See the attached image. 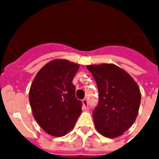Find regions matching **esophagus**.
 I'll use <instances>...</instances> for the list:
<instances>
[{
	"mask_svg": "<svg viewBox=\"0 0 159 159\" xmlns=\"http://www.w3.org/2000/svg\"><path fill=\"white\" fill-rule=\"evenodd\" d=\"M82 107L84 110H87L88 109V100L87 98L82 100Z\"/></svg>",
	"mask_w": 159,
	"mask_h": 159,
	"instance_id": "esophagus-1",
	"label": "esophagus"
}]
</instances>
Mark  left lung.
Masks as SVG:
<instances>
[{"label":"left lung","mask_w":159,"mask_h":159,"mask_svg":"<svg viewBox=\"0 0 159 159\" xmlns=\"http://www.w3.org/2000/svg\"><path fill=\"white\" fill-rule=\"evenodd\" d=\"M97 82L99 101L92 116L101 134L116 138L128 129L138 116L141 94L138 85L115 64L88 65Z\"/></svg>","instance_id":"left-lung-1"}]
</instances>
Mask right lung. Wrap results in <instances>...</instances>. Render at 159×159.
Listing matches in <instances>:
<instances>
[{"label":"right lung","instance_id":"add662e5","mask_svg":"<svg viewBox=\"0 0 159 159\" xmlns=\"http://www.w3.org/2000/svg\"><path fill=\"white\" fill-rule=\"evenodd\" d=\"M79 64L55 59L41 68L30 90V103L36 121L46 133L61 137L68 133L82 113L72 80Z\"/></svg>","mask_w":159,"mask_h":159}]
</instances>
